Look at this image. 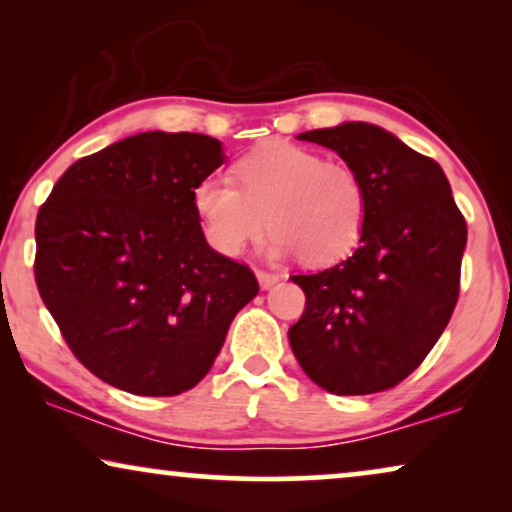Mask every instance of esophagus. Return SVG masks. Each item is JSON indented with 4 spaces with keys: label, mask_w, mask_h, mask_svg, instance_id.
Returning a JSON list of instances; mask_svg holds the SVG:
<instances>
[{
    "label": "esophagus",
    "mask_w": 512,
    "mask_h": 512,
    "mask_svg": "<svg viewBox=\"0 0 512 512\" xmlns=\"http://www.w3.org/2000/svg\"><path fill=\"white\" fill-rule=\"evenodd\" d=\"M256 277H258V284H261V289H270L272 284L279 282V275L268 270H256Z\"/></svg>",
    "instance_id": "34e87169"
}]
</instances>
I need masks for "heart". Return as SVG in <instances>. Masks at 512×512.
<instances>
[{
	"label": "heart",
	"mask_w": 512,
	"mask_h": 512,
	"mask_svg": "<svg viewBox=\"0 0 512 512\" xmlns=\"http://www.w3.org/2000/svg\"><path fill=\"white\" fill-rule=\"evenodd\" d=\"M233 178L207 177L193 191L202 230L219 254H240L268 226L272 254L300 251L310 265L338 261L361 240L366 186L342 160L272 142L237 160Z\"/></svg>",
	"instance_id": "heart-1"
}]
</instances>
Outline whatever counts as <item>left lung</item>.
I'll return each mask as SVG.
<instances>
[{
  "label": "left lung",
  "mask_w": 512,
  "mask_h": 512,
  "mask_svg": "<svg viewBox=\"0 0 512 512\" xmlns=\"http://www.w3.org/2000/svg\"><path fill=\"white\" fill-rule=\"evenodd\" d=\"M298 139L338 151L366 186L368 214L352 256L291 277L305 291L291 349L331 394L387 391L426 359L452 317L466 219L436 160L377 125L342 123Z\"/></svg>",
  "instance_id": "left-lung-1"
}]
</instances>
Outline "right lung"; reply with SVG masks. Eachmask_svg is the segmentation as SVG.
<instances>
[{
  "label": "right lung",
  "instance_id": "right-lung-1",
  "mask_svg": "<svg viewBox=\"0 0 512 512\" xmlns=\"http://www.w3.org/2000/svg\"><path fill=\"white\" fill-rule=\"evenodd\" d=\"M221 163L214 137L142 132L76 160L39 209V296L72 354L111 387L193 389L258 293L249 265L209 247L193 207Z\"/></svg>",
  "mask_w": 512,
  "mask_h": 512
}]
</instances>
